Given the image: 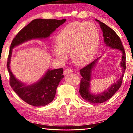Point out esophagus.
<instances>
[{
  "label": "esophagus",
  "instance_id": "34e87169",
  "mask_svg": "<svg viewBox=\"0 0 133 133\" xmlns=\"http://www.w3.org/2000/svg\"><path fill=\"white\" fill-rule=\"evenodd\" d=\"M72 72H73V71H72L71 69H66L64 71V75H67V74L72 73Z\"/></svg>",
  "mask_w": 133,
  "mask_h": 133
}]
</instances>
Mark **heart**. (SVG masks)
Here are the masks:
<instances>
[{"instance_id": "1", "label": "heart", "mask_w": 133, "mask_h": 133, "mask_svg": "<svg viewBox=\"0 0 133 133\" xmlns=\"http://www.w3.org/2000/svg\"><path fill=\"white\" fill-rule=\"evenodd\" d=\"M99 35L95 24L74 23L67 24L56 37L57 45L51 51L60 61H66L67 53L70 51L73 62L78 66L88 63L93 58L98 46Z\"/></svg>"}]
</instances>
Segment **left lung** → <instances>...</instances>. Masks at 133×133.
I'll use <instances>...</instances> for the list:
<instances>
[{
	"label": "left lung",
	"instance_id": "obj_1",
	"mask_svg": "<svg viewBox=\"0 0 133 133\" xmlns=\"http://www.w3.org/2000/svg\"><path fill=\"white\" fill-rule=\"evenodd\" d=\"M96 21L98 22L101 29L103 31V36L104 37V42L105 46L110 47L112 49H117L120 50L122 53L121 61L120 63V67L122 68L123 74L120 78L116 83L112 84L109 88L105 91L99 94L91 93L90 91V82L92 77V71L94 67L97 63L100 57L96 58L93 62L83 67L80 70V73L82 78H81L79 93L82 98L86 102L98 104L102 103L109 100L116 93L122 84L124 73L125 70V53L123 48L120 38L116 34V33L112 29L107 26L106 24L96 19Z\"/></svg>",
	"mask_w": 133,
	"mask_h": 133
}]
</instances>
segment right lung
I'll return each mask as SVG.
<instances>
[{"label": "right lung", "mask_w": 133, "mask_h": 133, "mask_svg": "<svg viewBox=\"0 0 133 133\" xmlns=\"http://www.w3.org/2000/svg\"><path fill=\"white\" fill-rule=\"evenodd\" d=\"M66 19H36L31 21L17 33L10 45L7 68L10 76V84L16 93L24 102L35 107L44 106L52 102L56 89L64 76L63 68L48 69L44 75L37 82L27 85L17 79L11 71L10 63L13 49L24 42L33 39H44L50 35Z\"/></svg>", "instance_id": "add662e5"}]
</instances>
